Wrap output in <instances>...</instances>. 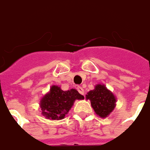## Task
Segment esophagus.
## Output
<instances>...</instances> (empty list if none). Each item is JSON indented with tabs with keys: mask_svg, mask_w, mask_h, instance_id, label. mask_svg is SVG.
Masks as SVG:
<instances>
[{
	"mask_svg": "<svg viewBox=\"0 0 150 150\" xmlns=\"http://www.w3.org/2000/svg\"><path fill=\"white\" fill-rule=\"evenodd\" d=\"M77 91H78L80 94L84 95V91H83V88L82 87H81V86L77 87Z\"/></svg>",
	"mask_w": 150,
	"mask_h": 150,
	"instance_id": "esophagus-1",
	"label": "esophagus"
}]
</instances>
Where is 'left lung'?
<instances>
[{
    "label": "left lung",
    "instance_id": "left-lung-1",
    "mask_svg": "<svg viewBox=\"0 0 150 150\" xmlns=\"http://www.w3.org/2000/svg\"><path fill=\"white\" fill-rule=\"evenodd\" d=\"M86 98L91 100L96 114L101 118L107 117L115 107V98L105 85H97L95 89L87 93Z\"/></svg>",
    "mask_w": 150,
    "mask_h": 150
}]
</instances>
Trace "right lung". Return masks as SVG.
I'll return each mask as SVG.
<instances>
[{
  "label": "right lung",
  "instance_id": "add662e5",
  "mask_svg": "<svg viewBox=\"0 0 150 150\" xmlns=\"http://www.w3.org/2000/svg\"><path fill=\"white\" fill-rule=\"evenodd\" d=\"M83 98L84 97L76 89L63 91L60 87L52 86L50 93L41 100L42 113L52 120L63 119L74 105V100Z\"/></svg>",
  "mask_w": 150,
  "mask_h": 150
}]
</instances>
